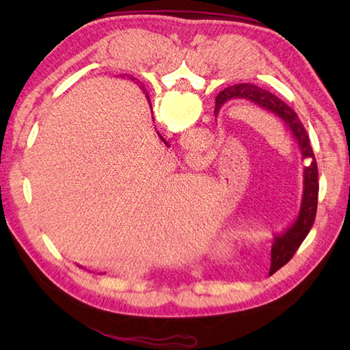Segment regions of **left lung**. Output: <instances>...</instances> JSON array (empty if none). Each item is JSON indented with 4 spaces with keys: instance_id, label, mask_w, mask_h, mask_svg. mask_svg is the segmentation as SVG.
Masks as SVG:
<instances>
[{
    "instance_id": "obj_1",
    "label": "left lung",
    "mask_w": 350,
    "mask_h": 350,
    "mask_svg": "<svg viewBox=\"0 0 350 350\" xmlns=\"http://www.w3.org/2000/svg\"><path fill=\"white\" fill-rule=\"evenodd\" d=\"M232 99H247L257 107L263 108L269 113L277 116L280 120L284 122L287 129L292 132V135L298 141L304 159L307 161V167L304 170V197L299 217L295 224L290 227L286 233L281 236H275L273 245L271 248V269L269 275L281 269L290 258L295 256L296 250L301 247V243L310 233L311 227L314 224L316 212H317V198H319V171L317 162L311 147V141L308 132L304 128L298 114L290 108L287 103L278 99L277 96L263 90V88L251 85V84H236L227 87L219 92L215 99V114H218L219 108L227 100Z\"/></svg>"
}]
</instances>
